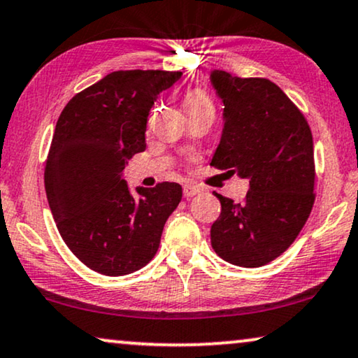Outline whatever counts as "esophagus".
Wrapping results in <instances>:
<instances>
[{
    "label": "esophagus",
    "mask_w": 358,
    "mask_h": 358,
    "mask_svg": "<svg viewBox=\"0 0 358 358\" xmlns=\"http://www.w3.org/2000/svg\"><path fill=\"white\" fill-rule=\"evenodd\" d=\"M199 193H201V189L198 188V186L185 185V188H183V196H185V198H193V196L199 194Z\"/></svg>",
    "instance_id": "esophagus-1"
}]
</instances>
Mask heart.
<instances>
[{"instance_id": "obj_1", "label": "heart", "mask_w": 358, "mask_h": 358, "mask_svg": "<svg viewBox=\"0 0 358 358\" xmlns=\"http://www.w3.org/2000/svg\"><path fill=\"white\" fill-rule=\"evenodd\" d=\"M210 103V100L208 95H206L203 90L199 89H193L186 94L185 97V110H191V108H199V107H208Z\"/></svg>"}]
</instances>
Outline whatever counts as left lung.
I'll list each match as a JSON object with an SVG mask.
<instances>
[{
    "instance_id": "left-lung-1",
    "label": "left lung",
    "mask_w": 358,
    "mask_h": 358,
    "mask_svg": "<svg viewBox=\"0 0 358 358\" xmlns=\"http://www.w3.org/2000/svg\"><path fill=\"white\" fill-rule=\"evenodd\" d=\"M224 100L222 139L210 165L250 178L240 203L217 196L210 229L215 253L230 264L259 268L287 251L315 204L313 136L301 110L264 78L214 71Z\"/></svg>"
}]
</instances>
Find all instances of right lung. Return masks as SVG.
Wrapping results in <instances>:
<instances>
[{
  "label": "right lung",
  "mask_w": 358,
  "mask_h": 358,
  "mask_svg": "<svg viewBox=\"0 0 358 358\" xmlns=\"http://www.w3.org/2000/svg\"><path fill=\"white\" fill-rule=\"evenodd\" d=\"M180 71L128 69L80 90L59 115L45 164V191L59 235L95 273L124 275L157 253L181 186L138 188L123 180L128 160L145 149L154 100Z\"/></svg>",
  "instance_id": "right-lung-1"
}]
</instances>
